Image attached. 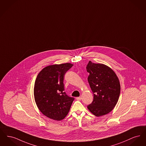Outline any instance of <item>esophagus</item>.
I'll list each match as a JSON object with an SVG mask.
<instances>
[{
    "label": "esophagus",
    "instance_id": "34e87169",
    "mask_svg": "<svg viewBox=\"0 0 146 146\" xmlns=\"http://www.w3.org/2000/svg\"><path fill=\"white\" fill-rule=\"evenodd\" d=\"M76 99H77V100H80L82 99V98H81L80 96H79V97H77V98H76Z\"/></svg>",
    "mask_w": 146,
    "mask_h": 146
}]
</instances>
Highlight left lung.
I'll return each mask as SVG.
<instances>
[{"label":"left lung","mask_w":146,"mask_h":146,"mask_svg":"<svg viewBox=\"0 0 146 146\" xmlns=\"http://www.w3.org/2000/svg\"><path fill=\"white\" fill-rule=\"evenodd\" d=\"M86 71L88 80L94 95L93 102L87 108L96 116L111 111L118 102L120 94L119 78L108 66L89 61Z\"/></svg>","instance_id":"left-lung-1"}]
</instances>
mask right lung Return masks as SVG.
<instances>
[{"instance_id": "obj_1", "label": "right lung", "mask_w": 146, "mask_h": 146, "mask_svg": "<svg viewBox=\"0 0 146 146\" xmlns=\"http://www.w3.org/2000/svg\"><path fill=\"white\" fill-rule=\"evenodd\" d=\"M73 64L67 63L47 66L38 73L35 82V100L44 115L53 120L63 119L68 114L74 98L64 92L65 73Z\"/></svg>"}]
</instances>
